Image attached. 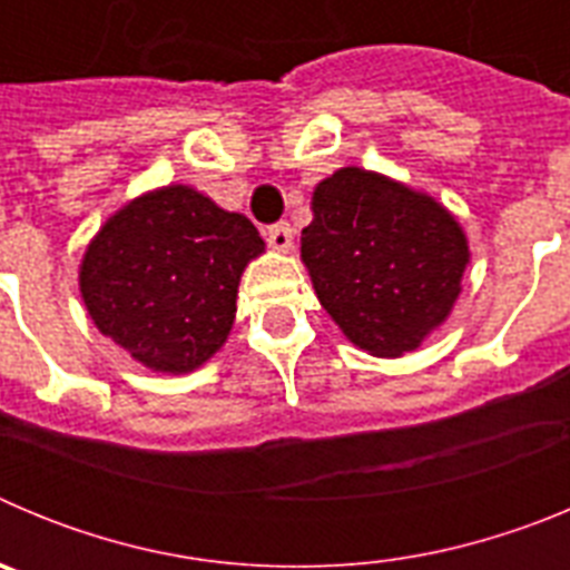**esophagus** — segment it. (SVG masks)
Returning <instances> with one entry per match:
<instances>
[{
  "label": "esophagus",
  "instance_id": "esophagus-1",
  "mask_svg": "<svg viewBox=\"0 0 570 570\" xmlns=\"http://www.w3.org/2000/svg\"><path fill=\"white\" fill-rule=\"evenodd\" d=\"M268 245L274 250H291V245H294V230H291L288 223H276L268 228Z\"/></svg>",
  "mask_w": 570,
  "mask_h": 570
}]
</instances>
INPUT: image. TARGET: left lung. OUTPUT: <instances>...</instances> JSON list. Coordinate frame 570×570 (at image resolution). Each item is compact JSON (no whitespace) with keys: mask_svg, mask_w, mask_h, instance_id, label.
<instances>
[{"mask_svg":"<svg viewBox=\"0 0 570 570\" xmlns=\"http://www.w3.org/2000/svg\"><path fill=\"white\" fill-rule=\"evenodd\" d=\"M311 208L302 262L342 334L374 356L420 347L462 291L460 223L434 196L362 168L322 179Z\"/></svg>","mask_w":570,"mask_h":570,"instance_id":"8db88e82","label":"left lung"}]
</instances>
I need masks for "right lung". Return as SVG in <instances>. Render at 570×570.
<instances>
[{"instance_id":"1","label":"right lung","mask_w":570,"mask_h":570,"mask_svg":"<svg viewBox=\"0 0 570 570\" xmlns=\"http://www.w3.org/2000/svg\"><path fill=\"white\" fill-rule=\"evenodd\" d=\"M262 250L248 216L168 185L136 196L90 239L79 291L94 325L136 362L188 374L228 340L239 276Z\"/></svg>"}]
</instances>
